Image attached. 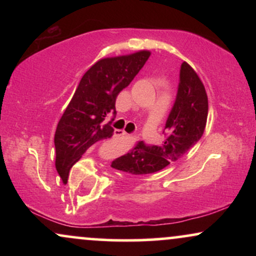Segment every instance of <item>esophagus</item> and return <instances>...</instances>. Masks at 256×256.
<instances>
[{
  "mask_svg": "<svg viewBox=\"0 0 256 256\" xmlns=\"http://www.w3.org/2000/svg\"><path fill=\"white\" fill-rule=\"evenodd\" d=\"M126 132L124 131V130H116L114 131V136L116 137H124V136H126Z\"/></svg>",
  "mask_w": 256,
  "mask_h": 256,
  "instance_id": "obj_1",
  "label": "esophagus"
}]
</instances>
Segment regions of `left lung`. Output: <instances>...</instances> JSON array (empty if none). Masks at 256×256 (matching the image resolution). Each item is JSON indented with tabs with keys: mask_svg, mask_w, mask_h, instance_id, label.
<instances>
[{
	"mask_svg": "<svg viewBox=\"0 0 256 256\" xmlns=\"http://www.w3.org/2000/svg\"><path fill=\"white\" fill-rule=\"evenodd\" d=\"M208 116V98L198 73L186 62L179 72L176 101L165 125V140L160 146L140 142L128 154L112 162V167L131 174H150L176 162L198 142Z\"/></svg>",
	"mask_w": 256,
	"mask_h": 256,
	"instance_id": "obj_1",
	"label": "left lung"
}]
</instances>
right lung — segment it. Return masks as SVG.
<instances>
[{
	"instance_id": "right-lung-1",
	"label": "right lung",
	"mask_w": 256,
	"mask_h": 256,
	"mask_svg": "<svg viewBox=\"0 0 256 256\" xmlns=\"http://www.w3.org/2000/svg\"><path fill=\"white\" fill-rule=\"evenodd\" d=\"M149 56L150 52L140 50L101 58L85 72L55 131V167L64 183L71 167L90 146L112 137L114 130L106 119L116 114V96L134 80Z\"/></svg>"
}]
</instances>
